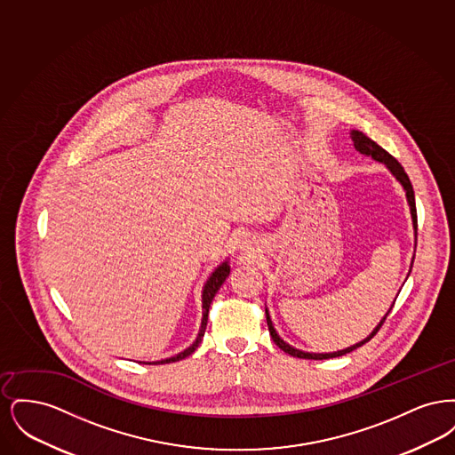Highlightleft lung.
<instances>
[{
  "instance_id": "left-lung-1",
  "label": "left lung",
  "mask_w": 455,
  "mask_h": 455,
  "mask_svg": "<svg viewBox=\"0 0 455 455\" xmlns=\"http://www.w3.org/2000/svg\"><path fill=\"white\" fill-rule=\"evenodd\" d=\"M351 140H353V145H355V148H356V152L362 153V155H367V156H371L373 160H377V162H382L387 169H389L390 173L399 180V184L403 186V189H404V193H406V199H408V204H410V212H411L412 218V228H414V247H416V230H418V218H416V203H414V191H412L411 180H410V177H408V173L404 172V169H403V165L390 155V153L386 152L382 147H379L373 140H370L368 136H365L362 131L353 130L351 132ZM414 260V258H412ZM412 260H411V267H412ZM411 273V271H410ZM395 302V300H394ZM392 307H394V303L390 305L389 310H387V314L382 317V321L377 324V327L370 332V336H367L363 341H360V343H356V345H353V347H345V349H339V351H332V353H308V351H302V349H297V347H290L286 341H283L282 338L278 336V332H276V329H275V325H273V321H271V315H269V312H267V308H266V321H267V327H269V334H271V338H273V341H275V345L283 349L284 353H288V355H291V356H295V358H305V360H327V358H336V356H343V355H347V353H351L353 349H356V347H363L365 343H368L377 332H379V329L382 327V324L386 323V319H387V315L390 314V310H392Z\"/></svg>"
}]
</instances>
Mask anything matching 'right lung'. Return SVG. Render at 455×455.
I'll list each match as a JSON object with an SVG mask.
<instances>
[{
    "label": "right lung",
    "instance_id": "obj_1",
    "mask_svg": "<svg viewBox=\"0 0 455 455\" xmlns=\"http://www.w3.org/2000/svg\"><path fill=\"white\" fill-rule=\"evenodd\" d=\"M230 275V266H228V260L221 262L218 266L217 269L212 273V276L208 278V282L204 283L203 286V319H201V327H199V332H197V338H196L195 343L189 347H186L184 351H180L179 355L171 356V358H165V360H160V362H150L148 365H162V363H172V362H179V360H184L186 356H189L191 353H195L196 347H199L203 336H204V331H206V324H208V312H210V305L213 302L215 295H217L220 286L223 284V282L227 280V276Z\"/></svg>",
    "mask_w": 455,
    "mask_h": 455
}]
</instances>
